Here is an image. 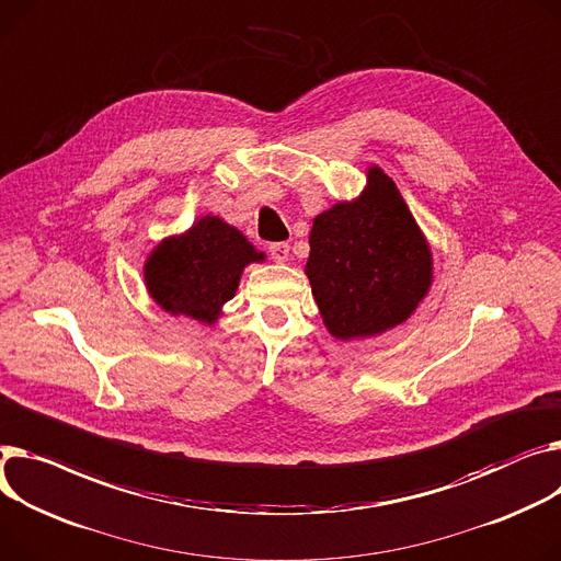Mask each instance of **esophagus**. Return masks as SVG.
Instances as JSON below:
<instances>
[{
    "label": "esophagus",
    "instance_id": "esophagus-1",
    "mask_svg": "<svg viewBox=\"0 0 561 561\" xmlns=\"http://www.w3.org/2000/svg\"><path fill=\"white\" fill-rule=\"evenodd\" d=\"M268 252H271V256L277 261V264H284V261L288 259L290 245H288V243H271V245H268Z\"/></svg>",
    "mask_w": 561,
    "mask_h": 561
}]
</instances>
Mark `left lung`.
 I'll list each match as a JSON object with an SVG mask.
<instances>
[{"mask_svg": "<svg viewBox=\"0 0 561 561\" xmlns=\"http://www.w3.org/2000/svg\"><path fill=\"white\" fill-rule=\"evenodd\" d=\"M307 275L324 327L341 341L383 333L431 286V250L394 182L377 167L354 203L313 218Z\"/></svg>", "mask_w": 561, "mask_h": 561, "instance_id": "obj_1", "label": "left lung"}]
</instances>
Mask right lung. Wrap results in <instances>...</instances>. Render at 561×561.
<instances>
[{
	"label": "right lung",
	"instance_id": "1",
	"mask_svg": "<svg viewBox=\"0 0 561 561\" xmlns=\"http://www.w3.org/2000/svg\"><path fill=\"white\" fill-rule=\"evenodd\" d=\"M250 261H264V252L226 220L203 216L190 232L164 239L151 252L144 282L164 311L211 324L234 297Z\"/></svg>",
	"mask_w": 561,
	"mask_h": 561
}]
</instances>
